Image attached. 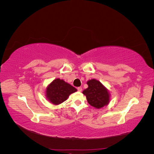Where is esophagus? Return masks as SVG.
Here are the masks:
<instances>
[{
  "mask_svg": "<svg viewBox=\"0 0 154 154\" xmlns=\"http://www.w3.org/2000/svg\"><path fill=\"white\" fill-rule=\"evenodd\" d=\"M77 89H78V91L79 92H81V91H82V88L81 87H79L77 88Z\"/></svg>",
  "mask_w": 154,
  "mask_h": 154,
  "instance_id": "esophagus-1",
  "label": "esophagus"
}]
</instances>
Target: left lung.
I'll return each instance as SVG.
<instances>
[{"mask_svg":"<svg viewBox=\"0 0 154 154\" xmlns=\"http://www.w3.org/2000/svg\"><path fill=\"white\" fill-rule=\"evenodd\" d=\"M87 83L88 88L82 93L86 96L90 105L100 109L109 103L110 100L109 91L100 81L92 79L87 81Z\"/></svg>","mask_w":154,"mask_h":154,"instance_id":"left-lung-1","label":"left lung"}]
</instances>
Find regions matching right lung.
<instances>
[{
    "mask_svg": "<svg viewBox=\"0 0 154 154\" xmlns=\"http://www.w3.org/2000/svg\"><path fill=\"white\" fill-rule=\"evenodd\" d=\"M76 91V88L69 83L57 78L46 88L45 96L50 103L58 105L67 100L70 94Z\"/></svg>",
    "mask_w": 154,
    "mask_h": 154,
    "instance_id": "right-lung-1",
    "label": "right lung"
}]
</instances>
